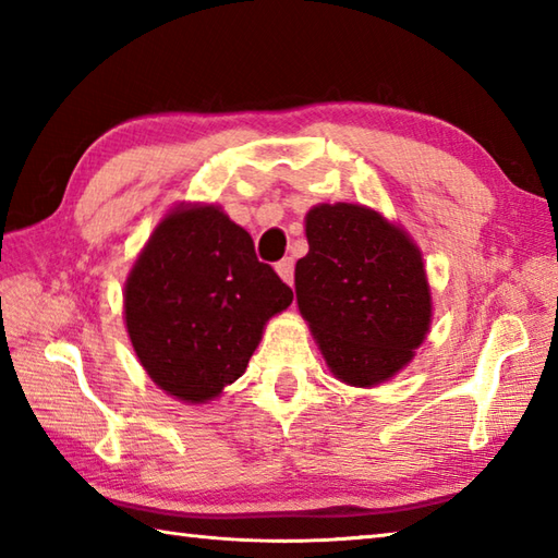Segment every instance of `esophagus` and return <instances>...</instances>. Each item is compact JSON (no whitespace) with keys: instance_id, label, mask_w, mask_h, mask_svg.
<instances>
[{"instance_id":"1","label":"esophagus","mask_w":558,"mask_h":558,"mask_svg":"<svg viewBox=\"0 0 558 558\" xmlns=\"http://www.w3.org/2000/svg\"><path fill=\"white\" fill-rule=\"evenodd\" d=\"M276 270H278V276L288 282V286H292V280H294V260H292V258L278 260Z\"/></svg>"}]
</instances>
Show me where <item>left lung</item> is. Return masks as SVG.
<instances>
[{"label":"left lung","mask_w":558,"mask_h":558,"mask_svg":"<svg viewBox=\"0 0 558 558\" xmlns=\"http://www.w3.org/2000/svg\"><path fill=\"white\" fill-rule=\"evenodd\" d=\"M306 240L294 292L326 364L350 386L384 384L414 357L432 324L422 252L405 230L357 204L314 206Z\"/></svg>","instance_id":"obj_1"}]
</instances>
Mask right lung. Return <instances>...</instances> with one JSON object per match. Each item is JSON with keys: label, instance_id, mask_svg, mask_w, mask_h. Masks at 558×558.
I'll use <instances>...</instances> for the list:
<instances>
[{"label": "right lung", "instance_id": "obj_1", "mask_svg": "<svg viewBox=\"0 0 558 558\" xmlns=\"http://www.w3.org/2000/svg\"><path fill=\"white\" fill-rule=\"evenodd\" d=\"M292 290L218 206H180L153 230L124 286L126 330L165 393L206 402L246 369Z\"/></svg>", "mask_w": 558, "mask_h": 558}]
</instances>
